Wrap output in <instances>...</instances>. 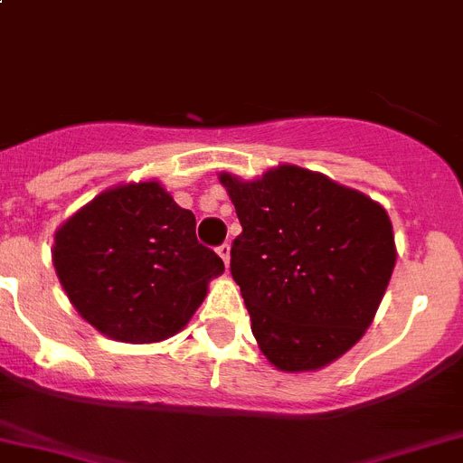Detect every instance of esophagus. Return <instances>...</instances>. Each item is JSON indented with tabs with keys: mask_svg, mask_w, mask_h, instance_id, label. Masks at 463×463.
Segmentation results:
<instances>
[{
	"mask_svg": "<svg viewBox=\"0 0 463 463\" xmlns=\"http://www.w3.org/2000/svg\"><path fill=\"white\" fill-rule=\"evenodd\" d=\"M216 251H219V256H221V259H223L225 268L231 266V244L223 242V244H221V247H216Z\"/></svg>",
	"mask_w": 463,
	"mask_h": 463,
	"instance_id": "obj_1",
	"label": "esophagus"
}]
</instances>
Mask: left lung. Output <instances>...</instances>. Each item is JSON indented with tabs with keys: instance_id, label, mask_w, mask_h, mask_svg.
I'll return each mask as SVG.
<instances>
[{
	"instance_id": "left-lung-1",
	"label": "left lung",
	"mask_w": 463,
	"mask_h": 463,
	"mask_svg": "<svg viewBox=\"0 0 463 463\" xmlns=\"http://www.w3.org/2000/svg\"><path fill=\"white\" fill-rule=\"evenodd\" d=\"M221 184L242 225L231 273L261 353L282 372L334 363L370 327L393 273L386 209L294 165Z\"/></svg>"
}]
</instances>
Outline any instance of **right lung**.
<instances>
[{"label": "right lung", "mask_w": 463, "mask_h": 463, "mask_svg": "<svg viewBox=\"0 0 463 463\" xmlns=\"http://www.w3.org/2000/svg\"><path fill=\"white\" fill-rule=\"evenodd\" d=\"M53 266L84 320L110 339L153 344L184 329L223 261L197 242L195 213L157 181L93 197L56 231Z\"/></svg>", "instance_id": "obj_1"}]
</instances>
